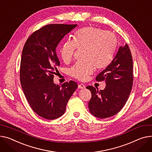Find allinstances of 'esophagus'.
<instances>
[{"instance_id": "1", "label": "esophagus", "mask_w": 152, "mask_h": 152, "mask_svg": "<svg viewBox=\"0 0 152 152\" xmlns=\"http://www.w3.org/2000/svg\"><path fill=\"white\" fill-rule=\"evenodd\" d=\"M78 88L83 89V88H86V86H85V85L83 84H80L78 85Z\"/></svg>"}]
</instances>
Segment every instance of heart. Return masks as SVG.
<instances>
[{"label":"heart","instance_id":"heart-1","mask_svg":"<svg viewBox=\"0 0 152 152\" xmlns=\"http://www.w3.org/2000/svg\"><path fill=\"white\" fill-rule=\"evenodd\" d=\"M117 46L115 35L109 31L93 27L79 29L75 34L73 41L68 40L62 46L60 54L65 63L73 58L76 49H83V61L76 62L69 69L72 77L85 80L94 72L106 68L112 61Z\"/></svg>","mask_w":152,"mask_h":152}]
</instances>
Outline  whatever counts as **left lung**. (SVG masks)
Masks as SVG:
<instances>
[{
  "instance_id": "obj_1",
  "label": "left lung",
  "mask_w": 152,
  "mask_h": 152,
  "mask_svg": "<svg viewBox=\"0 0 152 152\" xmlns=\"http://www.w3.org/2000/svg\"><path fill=\"white\" fill-rule=\"evenodd\" d=\"M133 58L126 43L120 46L118 52L105 69L96 77L97 81H106L103 90L88 86L92 98L88 102L90 113L99 118H106L117 114L126 104L133 83Z\"/></svg>"
}]
</instances>
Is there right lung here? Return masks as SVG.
Masks as SVG:
<instances>
[{"label":"right lung","mask_w":152,"mask_h":152,"mask_svg":"<svg viewBox=\"0 0 152 152\" xmlns=\"http://www.w3.org/2000/svg\"><path fill=\"white\" fill-rule=\"evenodd\" d=\"M77 24H53L36 30L24 46L20 81L30 107L39 116L54 120L62 116L69 99L77 87L69 80L60 87L54 83L60 62L56 53L61 39Z\"/></svg>","instance_id":"add662e5"}]
</instances>
